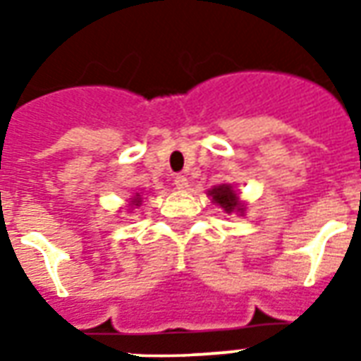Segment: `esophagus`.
I'll use <instances>...</instances> for the list:
<instances>
[{
	"mask_svg": "<svg viewBox=\"0 0 361 361\" xmlns=\"http://www.w3.org/2000/svg\"><path fill=\"white\" fill-rule=\"evenodd\" d=\"M173 185H176V189H185L188 188V178H185V176H181V173H178V176L173 178Z\"/></svg>",
	"mask_w": 361,
	"mask_h": 361,
	"instance_id": "esophagus-1",
	"label": "esophagus"
}]
</instances>
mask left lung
<instances>
[{
	"label": "left lung",
	"mask_w": 361,
	"mask_h": 361,
	"mask_svg": "<svg viewBox=\"0 0 361 361\" xmlns=\"http://www.w3.org/2000/svg\"><path fill=\"white\" fill-rule=\"evenodd\" d=\"M211 197L214 199V203H219L226 212L242 211V204H240V201H238L234 189L230 188V185H226V183L212 189Z\"/></svg>",
	"instance_id": "1"
}]
</instances>
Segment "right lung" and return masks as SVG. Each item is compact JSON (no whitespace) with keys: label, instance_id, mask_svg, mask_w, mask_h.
I'll list each match as a JSON object with an SVG mask.
<instances>
[{"label":"right lung","instance_id":"obj_1","mask_svg":"<svg viewBox=\"0 0 361 361\" xmlns=\"http://www.w3.org/2000/svg\"><path fill=\"white\" fill-rule=\"evenodd\" d=\"M131 203H133V204H139V203H141V195L133 197V201H131Z\"/></svg>","mask_w":361,"mask_h":361}]
</instances>
